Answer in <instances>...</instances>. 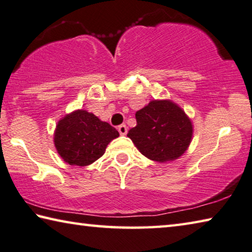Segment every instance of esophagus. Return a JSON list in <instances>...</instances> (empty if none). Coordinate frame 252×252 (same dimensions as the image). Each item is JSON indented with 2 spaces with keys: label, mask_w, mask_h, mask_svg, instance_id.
<instances>
[{
  "label": "esophagus",
  "mask_w": 252,
  "mask_h": 252,
  "mask_svg": "<svg viewBox=\"0 0 252 252\" xmlns=\"http://www.w3.org/2000/svg\"><path fill=\"white\" fill-rule=\"evenodd\" d=\"M117 129H118L119 134H121V135H126L127 134V126L125 125V124H122V125H119L117 127Z\"/></svg>",
  "instance_id": "esophagus-1"
}]
</instances>
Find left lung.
Listing matches in <instances>:
<instances>
[{
	"instance_id": "1",
	"label": "left lung",
	"mask_w": 252,
	"mask_h": 252,
	"mask_svg": "<svg viewBox=\"0 0 252 252\" xmlns=\"http://www.w3.org/2000/svg\"><path fill=\"white\" fill-rule=\"evenodd\" d=\"M136 121L137 125L127 136L149 159L174 160L187 151L192 137L191 122L173 101H151L136 113Z\"/></svg>"
}]
</instances>
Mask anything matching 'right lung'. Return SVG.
I'll return each mask as SVG.
<instances>
[{
	"label": "right lung",
	"mask_w": 252,
	"mask_h": 252,
	"mask_svg": "<svg viewBox=\"0 0 252 252\" xmlns=\"http://www.w3.org/2000/svg\"><path fill=\"white\" fill-rule=\"evenodd\" d=\"M118 136V131L108 123L78 109L57 124L54 143L64 161L87 166L103 156L106 146Z\"/></svg>",
	"instance_id": "add662e5"
}]
</instances>
